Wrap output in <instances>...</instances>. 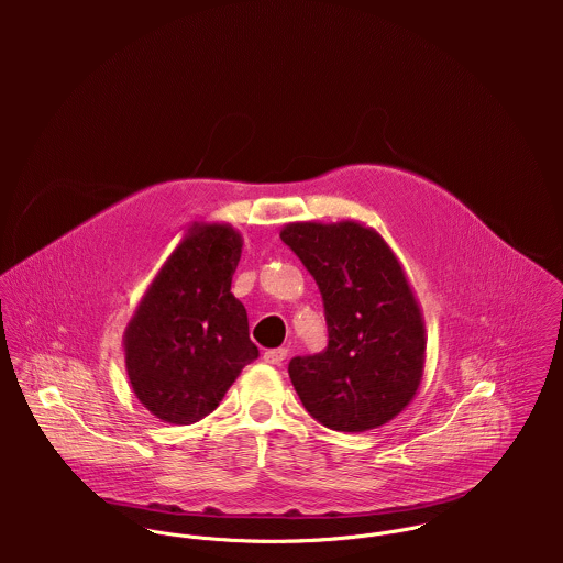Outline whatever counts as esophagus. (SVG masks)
Returning a JSON list of instances; mask_svg holds the SVG:
<instances>
[{
  "label": "esophagus",
  "instance_id": "esophagus-1",
  "mask_svg": "<svg viewBox=\"0 0 563 563\" xmlns=\"http://www.w3.org/2000/svg\"><path fill=\"white\" fill-rule=\"evenodd\" d=\"M286 355H288L286 349H268V351H264V362L273 364V366H279L286 360Z\"/></svg>",
  "mask_w": 563,
  "mask_h": 563
}]
</instances>
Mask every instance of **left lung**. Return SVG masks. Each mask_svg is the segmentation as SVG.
<instances>
[{
    "mask_svg": "<svg viewBox=\"0 0 563 563\" xmlns=\"http://www.w3.org/2000/svg\"><path fill=\"white\" fill-rule=\"evenodd\" d=\"M321 288L329 340L288 364L306 409L333 431L377 429L416 397L424 319L397 253L353 219L297 221L279 232Z\"/></svg>",
    "mask_w": 563,
    "mask_h": 563,
    "instance_id": "8db88e82",
    "label": "left lung"
}]
</instances>
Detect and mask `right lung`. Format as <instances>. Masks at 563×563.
Instances as JSON below:
<instances>
[{"label": "right lung", "instance_id": "right-lung-1", "mask_svg": "<svg viewBox=\"0 0 563 563\" xmlns=\"http://www.w3.org/2000/svg\"><path fill=\"white\" fill-rule=\"evenodd\" d=\"M242 234L192 221L141 297L123 333L134 397L168 424H192L223 401L257 357L246 310L232 295Z\"/></svg>", "mask_w": 563, "mask_h": 563}]
</instances>
